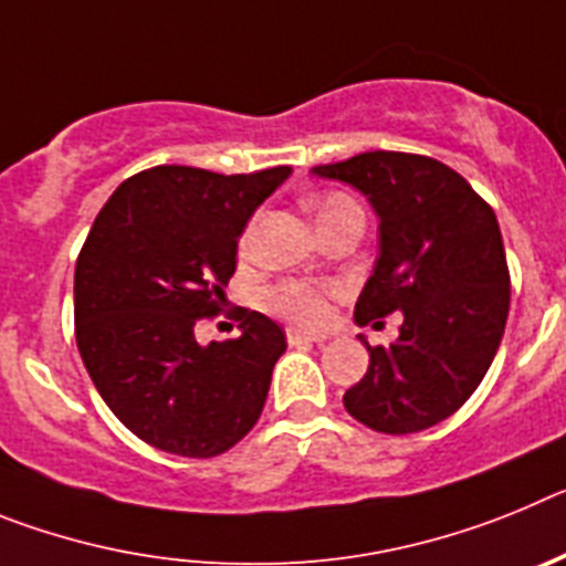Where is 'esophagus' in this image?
I'll return each instance as SVG.
<instances>
[{"mask_svg":"<svg viewBox=\"0 0 566 566\" xmlns=\"http://www.w3.org/2000/svg\"><path fill=\"white\" fill-rule=\"evenodd\" d=\"M286 337H289V343H292V345H297V343H326V334L306 332V328H289Z\"/></svg>","mask_w":566,"mask_h":566,"instance_id":"obj_1","label":"esophagus"}]
</instances>
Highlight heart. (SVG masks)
<instances>
[{
  "label": "heart",
  "mask_w": 566,
  "mask_h": 566,
  "mask_svg": "<svg viewBox=\"0 0 566 566\" xmlns=\"http://www.w3.org/2000/svg\"><path fill=\"white\" fill-rule=\"evenodd\" d=\"M352 198L343 192H328L323 195L317 201V218L328 212H337L343 207H352ZM249 238V234H247ZM269 308L280 317L297 319V323H319V319L326 317L328 312V300H326V289L314 286V283H303V280H286V283H280L269 292Z\"/></svg>",
  "instance_id": "obj_1"
}]
</instances>
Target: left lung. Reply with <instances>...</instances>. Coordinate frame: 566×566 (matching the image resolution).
Listing matches in <instances>:
<instances>
[{"label":"left lung","instance_id":"8db88e82","mask_svg":"<svg viewBox=\"0 0 566 566\" xmlns=\"http://www.w3.org/2000/svg\"><path fill=\"white\" fill-rule=\"evenodd\" d=\"M312 172L368 195L379 218V258L354 306L357 323L402 312L397 343L359 337L371 363L345 391V411L394 437L433 428L468 402L502 343L510 272L496 212L428 155L374 149Z\"/></svg>","mask_w":566,"mask_h":566}]
</instances>
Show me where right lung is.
Returning <instances> with one entry per match:
<instances>
[{"label": "right lung", "instance_id": "right-lung-1", "mask_svg": "<svg viewBox=\"0 0 566 566\" xmlns=\"http://www.w3.org/2000/svg\"><path fill=\"white\" fill-rule=\"evenodd\" d=\"M292 169L153 167L109 195L76 260V343L109 411L158 451L212 459L260 419L286 334L234 308L240 337L201 345L227 306L238 238Z\"/></svg>", "mask_w": 566, "mask_h": 566}]
</instances>
